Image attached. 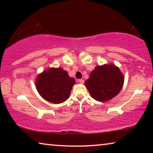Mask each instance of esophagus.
<instances>
[{
  "label": "esophagus",
  "mask_w": 153,
  "mask_h": 153,
  "mask_svg": "<svg viewBox=\"0 0 153 153\" xmlns=\"http://www.w3.org/2000/svg\"><path fill=\"white\" fill-rule=\"evenodd\" d=\"M78 82H79V83H81V84H83V83L84 82V79H78Z\"/></svg>",
  "instance_id": "esophagus-1"
}]
</instances>
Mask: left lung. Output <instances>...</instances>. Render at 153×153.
I'll use <instances>...</instances> for the list:
<instances>
[{"label": "left lung", "instance_id": "1", "mask_svg": "<svg viewBox=\"0 0 153 153\" xmlns=\"http://www.w3.org/2000/svg\"><path fill=\"white\" fill-rule=\"evenodd\" d=\"M123 81V76L118 67L113 65H104L95 67L85 85L94 100L105 102L120 92Z\"/></svg>", "mask_w": 153, "mask_h": 153}]
</instances>
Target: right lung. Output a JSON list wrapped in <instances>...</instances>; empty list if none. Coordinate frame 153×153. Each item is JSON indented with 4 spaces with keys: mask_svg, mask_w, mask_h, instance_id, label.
<instances>
[{
    "mask_svg": "<svg viewBox=\"0 0 153 153\" xmlns=\"http://www.w3.org/2000/svg\"><path fill=\"white\" fill-rule=\"evenodd\" d=\"M76 83L62 68H51L36 79V88L41 97L48 102L59 104L69 98Z\"/></svg>",
    "mask_w": 153,
    "mask_h": 153,
    "instance_id": "add662e5",
    "label": "right lung"
}]
</instances>
